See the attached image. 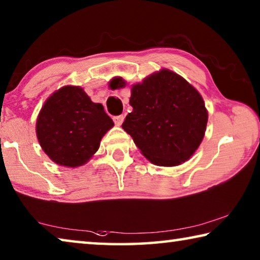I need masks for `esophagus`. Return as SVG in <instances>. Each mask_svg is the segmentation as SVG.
Here are the masks:
<instances>
[{
    "label": "esophagus",
    "mask_w": 260,
    "mask_h": 260,
    "mask_svg": "<svg viewBox=\"0 0 260 260\" xmlns=\"http://www.w3.org/2000/svg\"><path fill=\"white\" fill-rule=\"evenodd\" d=\"M123 115H117V117H114L113 118V120H114V122H115V125L117 126H120L121 123H122V121H123Z\"/></svg>",
    "instance_id": "obj_1"
}]
</instances>
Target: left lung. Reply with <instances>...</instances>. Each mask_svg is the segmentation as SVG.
<instances>
[{
  "label": "left lung",
  "instance_id": "left-lung-1",
  "mask_svg": "<svg viewBox=\"0 0 260 260\" xmlns=\"http://www.w3.org/2000/svg\"><path fill=\"white\" fill-rule=\"evenodd\" d=\"M110 86L125 88L126 81L114 77ZM129 104L122 128L152 164L179 166L199 148L208 112L201 94L178 74L163 68L133 84Z\"/></svg>",
  "mask_w": 260,
  "mask_h": 260
}]
</instances>
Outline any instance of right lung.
Segmentation results:
<instances>
[{
  "instance_id": "add662e5",
  "label": "right lung",
  "mask_w": 260,
  "mask_h": 260,
  "mask_svg": "<svg viewBox=\"0 0 260 260\" xmlns=\"http://www.w3.org/2000/svg\"><path fill=\"white\" fill-rule=\"evenodd\" d=\"M113 126L103 105L90 100L81 86L64 85L44 103L36 133L53 162L77 168L96 154L102 138Z\"/></svg>"
}]
</instances>
